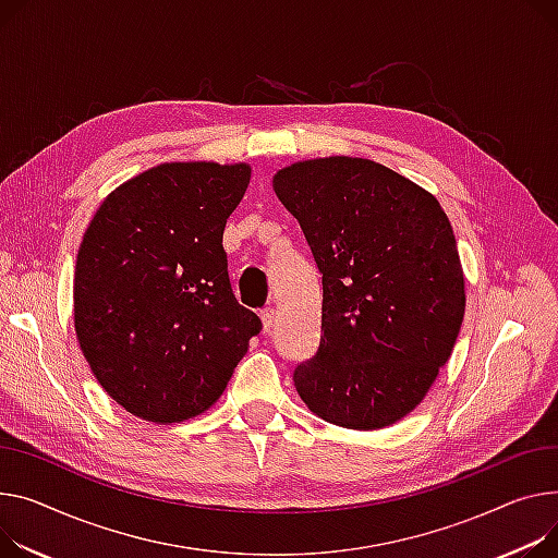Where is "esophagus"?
Wrapping results in <instances>:
<instances>
[{"label": "esophagus", "instance_id": "1", "mask_svg": "<svg viewBox=\"0 0 558 558\" xmlns=\"http://www.w3.org/2000/svg\"><path fill=\"white\" fill-rule=\"evenodd\" d=\"M274 318H276L274 307H267V310L259 312V320H263V329H265V331H269V329L274 327Z\"/></svg>", "mask_w": 558, "mask_h": 558}]
</instances>
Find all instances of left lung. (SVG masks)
<instances>
[{"label": "left lung", "mask_w": 558, "mask_h": 558, "mask_svg": "<svg viewBox=\"0 0 558 558\" xmlns=\"http://www.w3.org/2000/svg\"><path fill=\"white\" fill-rule=\"evenodd\" d=\"M274 191L323 274V337L293 386L320 420L386 428L449 361L466 307L453 227L437 197L359 157L295 161Z\"/></svg>", "instance_id": "left-lung-1"}]
</instances>
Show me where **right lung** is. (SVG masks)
Returning a JSON list of instances; mask_svg holds the SVG:
<instances>
[{"instance_id": "right-lung-1", "label": "right lung", "mask_w": 558, "mask_h": 558, "mask_svg": "<svg viewBox=\"0 0 558 558\" xmlns=\"http://www.w3.org/2000/svg\"><path fill=\"white\" fill-rule=\"evenodd\" d=\"M248 163L168 161L111 191L83 235L73 327L102 390L155 424L221 397L263 329L231 291L221 246Z\"/></svg>"}]
</instances>
